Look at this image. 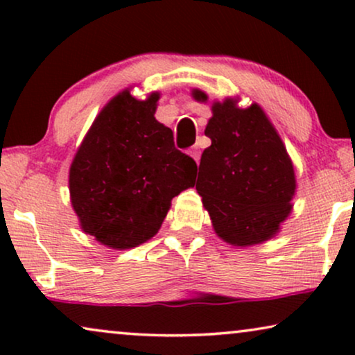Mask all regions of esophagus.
I'll list each match as a JSON object with an SVG mask.
<instances>
[{
  "instance_id": "obj_1",
  "label": "esophagus",
  "mask_w": 355,
  "mask_h": 355,
  "mask_svg": "<svg viewBox=\"0 0 355 355\" xmlns=\"http://www.w3.org/2000/svg\"><path fill=\"white\" fill-rule=\"evenodd\" d=\"M189 155H191V157L196 159L198 164V162H200V150H198V147H192L191 150H189Z\"/></svg>"
}]
</instances>
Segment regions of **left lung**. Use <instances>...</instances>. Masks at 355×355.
<instances>
[{"instance_id": "left-lung-1", "label": "left lung", "mask_w": 355, "mask_h": 355, "mask_svg": "<svg viewBox=\"0 0 355 355\" xmlns=\"http://www.w3.org/2000/svg\"><path fill=\"white\" fill-rule=\"evenodd\" d=\"M198 101L207 95L193 90ZM197 191L216 234L234 245L263 242L289 215L295 192L293 163L260 106L239 110L232 100L213 105Z\"/></svg>"}]
</instances>
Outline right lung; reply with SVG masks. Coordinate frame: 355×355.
<instances>
[{
    "label": "right lung",
    "instance_id": "add662e5",
    "mask_svg": "<svg viewBox=\"0 0 355 355\" xmlns=\"http://www.w3.org/2000/svg\"><path fill=\"white\" fill-rule=\"evenodd\" d=\"M158 94L128 90L101 110L69 171L72 207L87 234L130 249L157 234L171 198L193 186L197 164L155 119Z\"/></svg>",
    "mask_w": 355,
    "mask_h": 355
}]
</instances>
